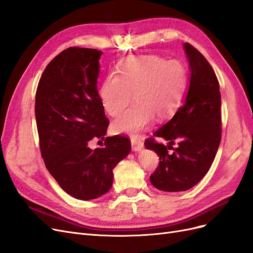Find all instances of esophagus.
<instances>
[{
    "instance_id": "34e87169",
    "label": "esophagus",
    "mask_w": 253,
    "mask_h": 253,
    "mask_svg": "<svg viewBox=\"0 0 253 253\" xmlns=\"http://www.w3.org/2000/svg\"><path fill=\"white\" fill-rule=\"evenodd\" d=\"M131 143H132V150L134 152L141 151L143 148V142H142L141 138H139V137H137V136L131 137Z\"/></svg>"
}]
</instances>
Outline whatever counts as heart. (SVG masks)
I'll list each match as a JSON object with an SVG mask.
<instances>
[{
    "instance_id": "obj_1",
    "label": "heart",
    "mask_w": 253,
    "mask_h": 253,
    "mask_svg": "<svg viewBox=\"0 0 253 253\" xmlns=\"http://www.w3.org/2000/svg\"><path fill=\"white\" fill-rule=\"evenodd\" d=\"M118 75H110L99 88L104 111L118 116L131 103L135 104L113 122V131L136 135L147 128L154 116L162 120L177 111L185 96L188 70L181 61L158 56L132 57L121 61Z\"/></svg>"
}]
</instances>
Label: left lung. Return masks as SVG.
<instances>
[{"instance_id":"obj_1","label":"left lung","mask_w":253,"mask_h":253,"mask_svg":"<svg viewBox=\"0 0 253 253\" xmlns=\"http://www.w3.org/2000/svg\"><path fill=\"white\" fill-rule=\"evenodd\" d=\"M189 62L190 81L183 103L153 136L168 145L147 139L145 148L159 157L151 183L166 192L187 191L200 182L215 158L221 136L219 84L208 61L189 43L183 44ZM179 141L177 148L170 147ZM172 148L173 153L167 152Z\"/></svg>"}]
</instances>
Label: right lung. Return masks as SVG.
I'll use <instances>...</instances> for the list:
<instances>
[{
  "label": "right lung",
  "instance_id": "add662e5",
  "mask_svg": "<svg viewBox=\"0 0 253 253\" xmlns=\"http://www.w3.org/2000/svg\"><path fill=\"white\" fill-rule=\"evenodd\" d=\"M102 51L70 47L45 68L36 94L40 149L48 172L67 194L90 201L113 185V169L131 152L124 136L106 137L104 147L88 141L102 138L109 120L99 99L97 78Z\"/></svg>",
  "mask_w": 253,
  "mask_h": 253
}]
</instances>
